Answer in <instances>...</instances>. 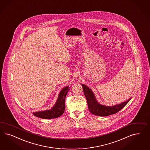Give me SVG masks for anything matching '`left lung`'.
Returning a JSON list of instances; mask_svg holds the SVG:
<instances>
[{"label": "left lung", "mask_w": 150, "mask_h": 150, "mask_svg": "<svg viewBox=\"0 0 150 150\" xmlns=\"http://www.w3.org/2000/svg\"><path fill=\"white\" fill-rule=\"evenodd\" d=\"M83 92L86 98L88 106L89 111L94 115L99 116H106L116 114L120 111L130 101L131 98L126 102H122L114 106H105L100 104L97 102V99L92 90L86 85L82 84Z\"/></svg>", "instance_id": "1"}]
</instances>
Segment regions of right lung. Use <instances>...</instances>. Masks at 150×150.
<instances>
[{
  "instance_id": "1",
  "label": "right lung",
  "mask_w": 150,
  "mask_h": 150,
  "mask_svg": "<svg viewBox=\"0 0 150 150\" xmlns=\"http://www.w3.org/2000/svg\"><path fill=\"white\" fill-rule=\"evenodd\" d=\"M69 87L67 86L61 90L59 92L57 102L51 109L33 112L34 116L45 119H54L61 116L65 110V98L68 92L69 91Z\"/></svg>"
}]
</instances>
